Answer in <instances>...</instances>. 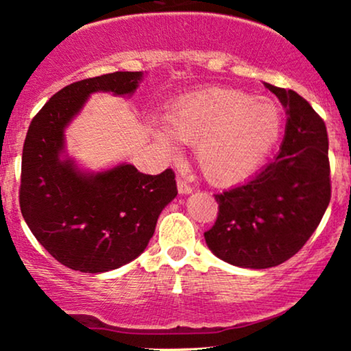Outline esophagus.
<instances>
[{"label":"esophagus","instance_id":"1","mask_svg":"<svg viewBox=\"0 0 351 351\" xmlns=\"http://www.w3.org/2000/svg\"><path fill=\"white\" fill-rule=\"evenodd\" d=\"M177 189H179L180 195H186V193H191V191H193V189H191V186L186 184L184 179L177 180Z\"/></svg>","mask_w":351,"mask_h":351}]
</instances>
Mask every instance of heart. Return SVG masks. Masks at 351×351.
I'll list each match as a JSON object with an SVG mask.
<instances>
[{"label": "heart", "mask_w": 351, "mask_h": 351, "mask_svg": "<svg viewBox=\"0 0 351 351\" xmlns=\"http://www.w3.org/2000/svg\"><path fill=\"white\" fill-rule=\"evenodd\" d=\"M281 112L271 100L256 99L238 89H206L182 99L160 129L161 142L196 145L206 179L232 185L251 176L275 145Z\"/></svg>", "instance_id": "obj_1"}]
</instances>
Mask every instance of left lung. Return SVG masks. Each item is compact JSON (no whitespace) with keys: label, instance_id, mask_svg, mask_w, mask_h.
<instances>
[{"label":"left lung","instance_id":"obj_1","mask_svg":"<svg viewBox=\"0 0 351 351\" xmlns=\"http://www.w3.org/2000/svg\"><path fill=\"white\" fill-rule=\"evenodd\" d=\"M286 107L281 152L246 184L217 193V219L204 233L222 261L270 268L295 256L330 201L329 138L323 118L295 93L265 84Z\"/></svg>","mask_w":351,"mask_h":351}]
</instances>
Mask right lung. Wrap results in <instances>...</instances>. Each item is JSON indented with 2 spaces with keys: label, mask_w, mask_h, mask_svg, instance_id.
I'll return each instance as SVG.
<instances>
[{
  "label": "right lung",
  "mask_w": 351,
  "mask_h": 351,
  "mask_svg": "<svg viewBox=\"0 0 351 351\" xmlns=\"http://www.w3.org/2000/svg\"><path fill=\"white\" fill-rule=\"evenodd\" d=\"M141 71L86 78L56 93L33 117L22 152L19 203L41 246L71 270L102 273L141 256L158 215L177 195L176 174L138 172L131 165L88 176L62 161L64 128L89 94H132Z\"/></svg>",
  "instance_id": "add662e5"
}]
</instances>
